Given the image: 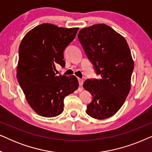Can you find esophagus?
Listing matches in <instances>:
<instances>
[{
	"instance_id": "esophagus-1",
	"label": "esophagus",
	"mask_w": 152,
	"mask_h": 152,
	"mask_svg": "<svg viewBox=\"0 0 152 152\" xmlns=\"http://www.w3.org/2000/svg\"><path fill=\"white\" fill-rule=\"evenodd\" d=\"M78 82H79V85L81 86L83 84V82H84V81H83V80H82V79H78Z\"/></svg>"
}]
</instances>
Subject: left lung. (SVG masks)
<instances>
[{"mask_svg":"<svg viewBox=\"0 0 152 152\" xmlns=\"http://www.w3.org/2000/svg\"><path fill=\"white\" fill-rule=\"evenodd\" d=\"M87 57L100 79L86 80L83 87L93 96L86 113L97 120L109 118L117 113L131 89L134 68L126 39L105 24L83 28L78 33Z\"/></svg>","mask_w":152,"mask_h":152,"instance_id":"8db88e82","label":"left lung"}]
</instances>
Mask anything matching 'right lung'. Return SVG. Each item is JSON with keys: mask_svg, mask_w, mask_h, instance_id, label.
<instances>
[{"mask_svg": "<svg viewBox=\"0 0 152 152\" xmlns=\"http://www.w3.org/2000/svg\"><path fill=\"white\" fill-rule=\"evenodd\" d=\"M78 30L43 23L29 31L20 42L16 78L27 102L39 115H60L64 97L78 88L75 76H57L54 71L57 64L65 66L64 51Z\"/></svg>", "mask_w": 152, "mask_h": 152, "instance_id": "add662e5", "label": "right lung"}]
</instances>
